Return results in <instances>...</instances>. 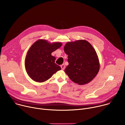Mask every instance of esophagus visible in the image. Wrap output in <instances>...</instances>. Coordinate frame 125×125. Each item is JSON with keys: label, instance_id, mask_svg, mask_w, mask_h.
<instances>
[{"label": "esophagus", "instance_id": "obj_1", "mask_svg": "<svg viewBox=\"0 0 125 125\" xmlns=\"http://www.w3.org/2000/svg\"><path fill=\"white\" fill-rule=\"evenodd\" d=\"M61 69H62V70H64L65 69V65H64V64H62V65H61Z\"/></svg>", "mask_w": 125, "mask_h": 125}]
</instances>
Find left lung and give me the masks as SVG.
Listing matches in <instances>:
<instances>
[{"label": "left lung", "instance_id": "1", "mask_svg": "<svg viewBox=\"0 0 125 125\" xmlns=\"http://www.w3.org/2000/svg\"><path fill=\"white\" fill-rule=\"evenodd\" d=\"M69 65L65 72L69 78L78 84L90 82L99 70V62L95 49L88 42L78 40L68 42L64 46Z\"/></svg>", "mask_w": 125, "mask_h": 125}]
</instances>
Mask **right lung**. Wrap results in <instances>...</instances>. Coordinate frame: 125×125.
<instances>
[{
	"label": "right lung",
	"instance_id": "obj_1",
	"mask_svg": "<svg viewBox=\"0 0 125 125\" xmlns=\"http://www.w3.org/2000/svg\"><path fill=\"white\" fill-rule=\"evenodd\" d=\"M61 42L50 43L47 41L39 40L30 48L25 59V68L29 77L37 82H44L61 69L55 63L51 53L62 46Z\"/></svg>",
	"mask_w": 125,
	"mask_h": 125
}]
</instances>
